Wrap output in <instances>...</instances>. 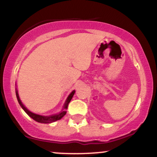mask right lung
Returning a JSON list of instances; mask_svg holds the SVG:
<instances>
[{"instance_id":"obj_1","label":"right lung","mask_w":157,"mask_h":157,"mask_svg":"<svg viewBox=\"0 0 157 157\" xmlns=\"http://www.w3.org/2000/svg\"><path fill=\"white\" fill-rule=\"evenodd\" d=\"M15 92H16V97H17V101H18L20 105L21 106V108L24 110L25 112H26L27 114L30 117H32L34 120H35V121L40 122V123H51V122H55V121H57V120H60L61 118L63 117L65 115H66V109H68V103L70 102V101H71V99H72L74 94H75V91L74 90L72 92L68 95V97H67V99H66V102H65L62 111H61L59 113H57V114L50 115V116H42V115L36 114V113H32L30 111H29V110L23 105L22 102H21V100H20L18 92H17V90H16Z\"/></svg>"}]
</instances>
